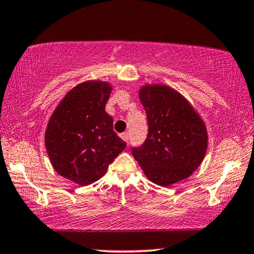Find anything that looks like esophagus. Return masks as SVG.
<instances>
[{
    "label": "esophagus",
    "mask_w": 254,
    "mask_h": 254,
    "mask_svg": "<svg viewBox=\"0 0 254 254\" xmlns=\"http://www.w3.org/2000/svg\"><path fill=\"white\" fill-rule=\"evenodd\" d=\"M121 138H122V139H123L124 141H127H127H129V133H127V132L122 133V134H121Z\"/></svg>",
    "instance_id": "1"
}]
</instances>
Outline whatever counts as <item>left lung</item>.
<instances>
[{"instance_id": "obj_1", "label": "left lung", "mask_w": 254, "mask_h": 254, "mask_svg": "<svg viewBox=\"0 0 254 254\" xmlns=\"http://www.w3.org/2000/svg\"><path fill=\"white\" fill-rule=\"evenodd\" d=\"M138 96L148 122V133L132 155L148 180L162 187L190 177L203 161L208 147L204 121L174 88L145 83Z\"/></svg>"}]
</instances>
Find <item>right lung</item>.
I'll list each match as a JSON object with an SVG mask.
<instances>
[{
  "instance_id": "right-lung-1",
  "label": "right lung",
  "mask_w": 254,
  "mask_h": 254,
  "mask_svg": "<svg viewBox=\"0 0 254 254\" xmlns=\"http://www.w3.org/2000/svg\"><path fill=\"white\" fill-rule=\"evenodd\" d=\"M113 84L88 80L73 87L51 115L45 147L54 171L88 186L103 177L127 143L113 130L106 111Z\"/></svg>"
}]
</instances>
